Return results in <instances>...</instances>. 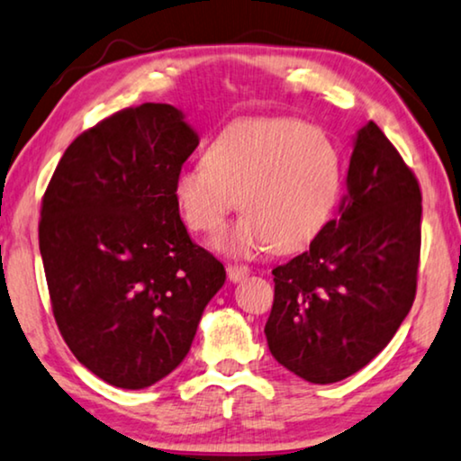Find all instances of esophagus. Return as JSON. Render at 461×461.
<instances>
[{
    "mask_svg": "<svg viewBox=\"0 0 461 461\" xmlns=\"http://www.w3.org/2000/svg\"><path fill=\"white\" fill-rule=\"evenodd\" d=\"M226 275H229V279L232 283H237V281H241L249 275V268L248 267H239V264H229V267H226Z\"/></svg>",
    "mask_w": 461,
    "mask_h": 461,
    "instance_id": "obj_1",
    "label": "esophagus"
}]
</instances>
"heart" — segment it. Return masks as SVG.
Returning a JSON list of instances; mask_svg holds the SVG:
<instances>
[{"mask_svg": "<svg viewBox=\"0 0 461 461\" xmlns=\"http://www.w3.org/2000/svg\"><path fill=\"white\" fill-rule=\"evenodd\" d=\"M344 193V153L325 130L294 117H249L226 125L203 163L176 172L172 194L182 222L230 256L275 248L298 251L331 222Z\"/></svg>", "mask_w": 461, "mask_h": 461, "instance_id": "heart-1", "label": "heart"}]
</instances>
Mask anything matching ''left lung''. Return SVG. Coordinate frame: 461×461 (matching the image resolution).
Masks as SVG:
<instances>
[{"label":"left lung","mask_w":461,"mask_h":461,"mask_svg":"<svg viewBox=\"0 0 461 461\" xmlns=\"http://www.w3.org/2000/svg\"><path fill=\"white\" fill-rule=\"evenodd\" d=\"M346 188L338 218L273 270L268 348L312 384L344 380L380 355L418 287L420 185L374 122L357 131Z\"/></svg>","instance_id":"1"}]
</instances>
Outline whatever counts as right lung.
<instances>
[{"instance_id": "right-lung-1", "label": "right lung", "mask_w": 461, "mask_h": 461, "mask_svg": "<svg viewBox=\"0 0 461 461\" xmlns=\"http://www.w3.org/2000/svg\"><path fill=\"white\" fill-rule=\"evenodd\" d=\"M197 144L176 106H131L75 138L43 194L40 251L56 325L111 386L140 390L172 374L226 281L172 194Z\"/></svg>"}]
</instances>
